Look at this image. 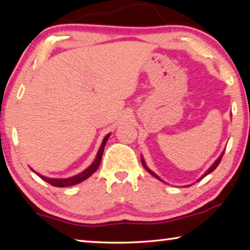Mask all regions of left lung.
I'll return each mask as SVG.
<instances>
[{"label": "left lung", "mask_w": 250, "mask_h": 250, "mask_svg": "<svg viewBox=\"0 0 250 250\" xmlns=\"http://www.w3.org/2000/svg\"><path fill=\"white\" fill-rule=\"evenodd\" d=\"M224 152H225V151H223V153H222L221 155H219V156H218V159H217L216 161H215V162H214L213 164H211V167H210L208 168V170H207V171H206V172L204 173V174H203V175H202V176L200 177V179H198V180H197V182H198V181H201V180L203 179V177H205V176H206L207 174H209V173H210V172H213V171L215 170V168H216V167H218V164H219V163H221V161H222V158H223V155H224ZM141 162H142V166H143V167H145V168H146V170L147 172H149V173H150V174H151L152 176H154V177H155V179H158V180H160V181H162V182H163V180H161V179H160V177H159L158 175H156V174H155V173H154L153 171H151V170H150V168L146 167V162H145V160H143V158H142V156H141Z\"/></svg>", "instance_id": "1"}]
</instances>
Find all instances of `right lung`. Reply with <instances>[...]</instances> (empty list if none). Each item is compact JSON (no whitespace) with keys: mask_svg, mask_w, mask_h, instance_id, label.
<instances>
[{"mask_svg":"<svg viewBox=\"0 0 250 250\" xmlns=\"http://www.w3.org/2000/svg\"><path fill=\"white\" fill-rule=\"evenodd\" d=\"M110 134H111V133L107 134L104 138L103 143H101L99 150H98V152H97L96 159H95L94 162H92L91 166L89 167H87L86 170L83 171L82 173H79V174L75 175V176H71V177H67V179H50V177H46V176L41 175L40 173H36V172L35 173L41 177L42 180L46 181L50 185L56 186V188H67V186H73V185H76V184L80 183V182L87 180L88 177L94 174V173L97 171V168L99 167L100 162H101V158H103V154H104V146H105V143H107V141H108Z\"/></svg>","mask_w":250,"mask_h":250,"instance_id":"1","label":"right lung"}]
</instances>
